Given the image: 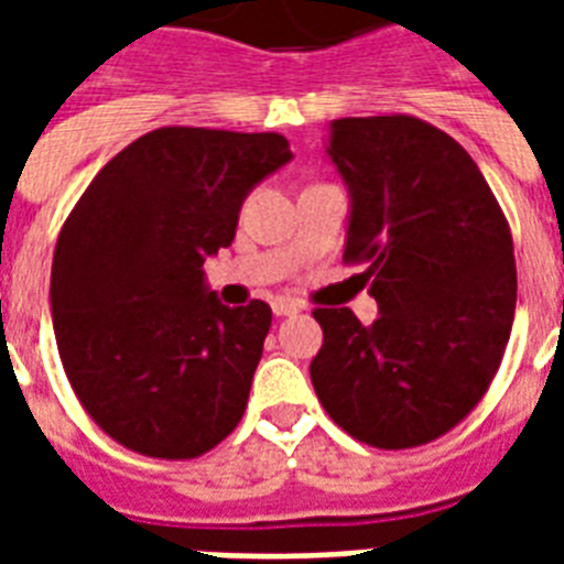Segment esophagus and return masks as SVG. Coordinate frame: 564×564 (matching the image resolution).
<instances>
[{"instance_id": "obj_1", "label": "esophagus", "mask_w": 564, "mask_h": 564, "mask_svg": "<svg viewBox=\"0 0 564 564\" xmlns=\"http://www.w3.org/2000/svg\"><path fill=\"white\" fill-rule=\"evenodd\" d=\"M299 304H295V301H290V299H274L272 301V313L278 318H283V316H295V313H299Z\"/></svg>"}]
</instances>
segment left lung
Here are the masks:
<instances>
[{"label":"left lung","mask_w":564,"mask_h":564,"mask_svg":"<svg viewBox=\"0 0 564 564\" xmlns=\"http://www.w3.org/2000/svg\"><path fill=\"white\" fill-rule=\"evenodd\" d=\"M325 152L351 198L345 260L369 263L380 316L318 307L310 380L354 438L424 445L477 406L507 351L512 234L471 154L421 119H334Z\"/></svg>","instance_id":"left-lung-1"}]
</instances>
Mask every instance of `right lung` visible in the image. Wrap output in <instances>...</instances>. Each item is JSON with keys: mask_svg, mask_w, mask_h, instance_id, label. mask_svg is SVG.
<instances>
[{"mask_svg": "<svg viewBox=\"0 0 564 564\" xmlns=\"http://www.w3.org/2000/svg\"><path fill=\"white\" fill-rule=\"evenodd\" d=\"M290 161L281 134L158 128L64 221L48 286L57 354L119 445L193 459L239 424L272 310L225 307L202 265L234 242L248 193Z\"/></svg>", "mask_w": 564, "mask_h": 564, "instance_id": "right-lung-1", "label": "right lung"}]
</instances>
